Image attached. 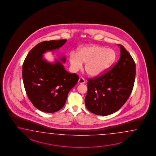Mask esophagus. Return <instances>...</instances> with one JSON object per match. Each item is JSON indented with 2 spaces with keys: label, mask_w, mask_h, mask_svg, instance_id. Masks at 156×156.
<instances>
[{
  "label": "esophagus",
  "mask_w": 156,
  "mask_h": 156,
  "mask_svg": "<svg viewBox=\"0 0 156 156\" xmlns=\"http://www.w3.org/2000/svg\"><path fill=\"white\" fill-rule=\"evenodd\" d=\"M85 80H84V78H82V77H80V79H79V80H78V83H80V84H84V83H85Z\"/></svg>",
  "instance_id": "34e87169"
}]
</instances>
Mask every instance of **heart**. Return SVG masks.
<instances>
[{
	"label": "heart",
	"mask_w": 156,
	"mask_h": 156,
	"mask_svg": "<svg viewBox=\"0 0 156 156\" xmlns=\"http://www.w3.org/2000/svg\"><path fill=\"white\" fill-rule=\"evenodd\" d=\"M116 55L110 48L99 45H90L80 48L76 55H69L72 68L77 70L85 63V70L90 76H95L101 74L114 62Z\"/></svg>",
	"instance_id": "heart-1"
}]
</instances>
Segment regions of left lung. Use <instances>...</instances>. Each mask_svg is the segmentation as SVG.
Returning a JSON list of instances; mask_svg holds the SVG:
<instances>
[{
  "mask_svg": "<svg viewBox=\"0 0 156 156\" xmlns=\"http://www.w3.org/2000/svg\"><path fill=\"white\" fill-rule=\"evenodd\" d=\"M120 57L110 70L87 80V93L84 101L93 114L107 116L119 110L131 95L135 83L136 64L122 45Z\"/></svg>",
  "mask_w": 156,
  "mask_h": 156,
  "instance_id": "8db88e82",
  "label": "left lung"
}]
</instances>
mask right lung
I'll return each instance as SVG.
<instances>
[{"label":"right lung","mask_w":156,"mask_h":156,"mask_svg":"<svg viewBox=\"0 0 156 156\" xmlns=\"http://www.w3.org/2000/svg\"><path fill=\"white\" fill-rule=\"evenodd\" d=\"M67 40H51L40 42L27 55L22 67V76L27 95L34 106L46 113L61 110L67 95L78 82L76 73L67 72L58 60L48 62L43 58L47 51L58 49ZM59 60L65 62L66 57Z\"/></svg>","instance_id":"1"}]
</instances>
